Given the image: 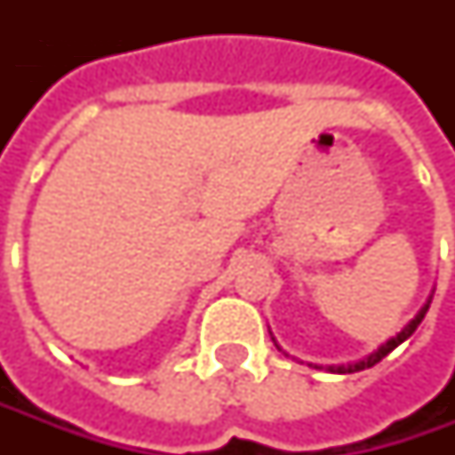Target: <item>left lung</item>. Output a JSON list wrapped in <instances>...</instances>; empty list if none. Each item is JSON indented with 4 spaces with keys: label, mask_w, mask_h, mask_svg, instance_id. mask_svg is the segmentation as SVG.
Here are the masks:
<instances>
[{
    "label": "left lung",
    "mask_w": 455,
    "mask_h": 455,
    "mask_svg": "<svg viewBox=\"0 0 455 455\" xmlns=\"http://www.w3.org/2000/svg\"><path fill=\"white\" fill-rule=\"evenodd\" d=\"M430 299H433V296H430ZM430 299H428V301H426V306H423V308L418 311V316H415V319H412V322L408 323V326H405V329H403V331H400L397 337H393V339L385 341V344H382V347H379L377 352H372L370 357L362 359V362H355V364H347V367H329V370H331V372H341V375H347V372H359V370H367V367H375V364H377V362H379V359L387 357V355L393 352L395 347H397V344H403V341L408 339V337H411L412 331L418 329V323H420V322H423V319H426V311H428Z\"/></svg>",
    "instance_id": "8db88e82"
}]
</instances>
